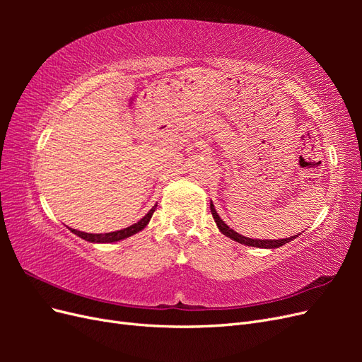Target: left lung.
<instances>
[{
	"label": "left lung",
	"instance_id": "8db88e82",
	"mask_svg": "<svg viewBox=\"0 0 362 362\" xmlns=\"http://www.w3.org/2000/svg\"><path fill=\"white\" fill-rule=\"evenodd\" d=\"M210 208H211V214H213V217H214V222H216L217 228L221 229V233H222L223 235L229 237L231 240H234V242H238V243L246 245V246L262 247V249H275V247H281V246H284L286 243L291 242L293 238L298 237V235H293V237H288V238H279V240H258V238H247V237H245V235H242V234L235 233L234 229L229 228V226L222 221L221 216L217 214V211H216V208H214L213 202H210Z\"/></svg>",
	"mask_w": 362,
	"mask_h": 362
}]
</instances>
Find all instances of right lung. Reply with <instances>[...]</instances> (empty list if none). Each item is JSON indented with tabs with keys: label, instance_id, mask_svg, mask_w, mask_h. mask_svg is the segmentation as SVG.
<instances>
[{
	"label": "right lung",
	"instance_id": "1",
	"mask_svg": "<svg viewBox=\"0 0 362 362\" xmlns=\"http://www.w3.org/2000/svg\"><path fill=\"white\" fill-rule=\"evenodd\" d=\"M156 208H157V204H156L154 206H152L151 210L148 211V214H146L145 217H141L137 223L131 225V226H128V228L120 229V231H115V233H107V234H87V233L76 231V229H72V228H69V229H71V231H72L75 235H78V237H81L83 240H86V242H90V243H115V242H119V240H124V238H127V237H131V235L137 234L139 231H141V229H144V228L149 223L152 214H154V211H156Z\"/></svg>",
	"mask_w": 362,
	"mask_h": 362
}]
</instances>
